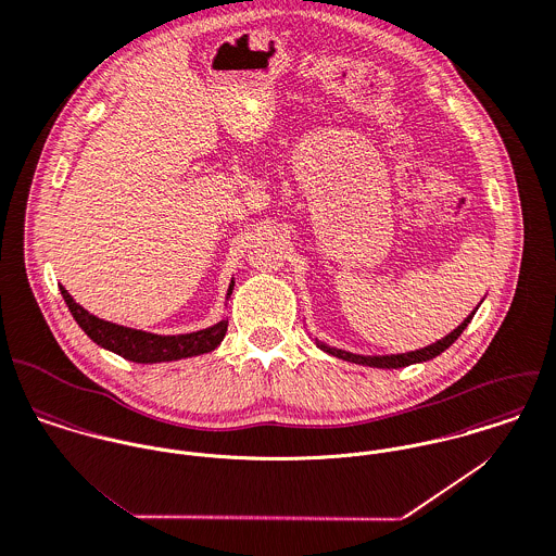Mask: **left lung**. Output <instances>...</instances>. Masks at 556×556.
Wrapping results in <instances>:
<instances>
[{"label":"left lung","mask_w":556,"mask_h":556,"mask_svg":"<svg viewBox=\"0 0 556 556\" xmlns=\"http://www.w3.org/2000/svg\"><path fill=\"white\" fill-rule=\"evenodd\" d=\"M475 313H477V311H475ZM475 313H472V315H468V317L464 319V324H462V326H457L451 334H446V337H444V339H440L438 343L427 345V348L416 350V352H407V354H394V356H356V354H350V352H343V350H334V348L324 345V343H317V345H319L324 352H328V354H332V356H337V358H341V361L356 363V365H367V367H377V369H399V367H409V365H414V363L431 361V358L440 356L444 350H448V348L459 339V334L466 330V326L470 324V319L475 317Z\"/></svg>","instance_id":"1"}]
</instances>
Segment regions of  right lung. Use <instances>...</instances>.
I'll list each match as a JSON object with an SVG mask.
<instances>
[{"label": "right lung", "instance_id": "add662e5", "mask_svg": "<svg viewBox=\"0 0 556 556\" xmlns=\"http://www.w3.org/2000/svg\"><path fill=\"white\" fill-rule=\"evenodd\" d=\"M62 298L73 315V319L79 324V328L101 348L140 365H151V363H170V361H181V358H191L206 354L215 350L226 330L228 321H219L206 330L191 332V334H179V337H160L142 330H131L123 328L110 321H103L94 315H90L86 308H81L68 291L60 285ZM232 293V285L228 289V295Z\"/></svg>", "mask_w": 556, "mask_h": 556}]
</instances>
